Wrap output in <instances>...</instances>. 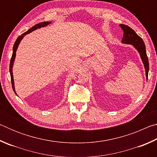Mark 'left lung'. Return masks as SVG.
I'll list each match as a JSON object with an SVG mask.
<instances>
[{
	"instance_id": "1",
	"label": "left lung",
	"mask_w": 157,
	"mask_h": 157,
	"mask_svg": "<svg viewBox=\"0 0 157 157\" xmlns=\"http://www.w3.org/2000/svg\"><path fill=\"white\" fill-rule=\"evenodd\" d=\"M121 28L123 30V37L122 39V42L124 44H132L139 51V54L141 57L142 61L144 64L145 68V74L146 77H148V71H149V62L148 58L146 54L145 46L144 41L143 39L135 33L134 30H132L129 26L120 24Z\"/></svg>"
}]
</instances>
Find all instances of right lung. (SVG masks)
Masks as SVG:
<instances>
[{
    "instance_id": "right-lung-1",
    "label": "right lung",
    "mask_w": 157,
    "mask_h": 157,
    "mask_svg": "<svg viewBox=\"0 0 157 157\" xmlns=\"http://www.w3.org/2000/svg\"><path fill=\"white\" fill-rule=\"evenodd\" d=\"M50 23V22H42V23H38V24L34 25L33 28H31L30 30H28L27 32H25V33H24L23 34H21V36H19L18 37L17 40H16L15 43L14 44V46H13V52H12V55L11 59H10V76H11L12 86V89H13V90H14V92H15V89H14V79H13V75H12V66H13V63H14V59H15L16 51H17V48H18V44H19L21 40L23 39V37L24 36V35H25V34L30 33L31 32L35 30L36 29H37V28H40L41 27H45V26L49 25ZM15 94H16V93H15Z\"/></svg>"
}]
</instances>
